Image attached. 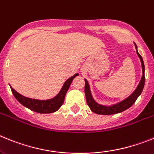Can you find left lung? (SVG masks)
Returning a JSON list of instances; mask_svg holds the SVG:
<instances>
[{
  "mask_svg": "<svg viewBox=\"0 0 154 154\" xmlns=\"http://www.w3.org/2000/svg\"><path fill=\"white\" fill-rule=\"evenodd\" d=\"M135 47L136 49V53L138 55L139 58L140 60L142 65V75L141 80H140V83H139L138 86L136 88V90L133 92L132 94L126 97L123 101L118 102L114 105H112L110 106H107V105H102L96 102L95 100L92 97L91 92L90 90V86L88 84V81L86 79H85V97H86L87 104L89 106L91 110L93 112L98 115H105V116H109V115H114L117 114V113H120L122 112L123 111L126 110L129 108H130L132 105L135 103L136 99L138 98L139 96L141 94L143 89L144 88V85H145V75H144V71H145V66H144V63L143 60V58L140 55V53L137 51V45L136 43H134Z\"/></svg>",
  "mask_w": 154,
  "mask_h": 154,
  "instance_id": "obj_1",
  "label": "left lung"
}]
</instances>
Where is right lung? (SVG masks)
Listing matches in <instances>:
<instances>
[{
  "label": "right lung",
  "mask_w": 154,
  "mask_h": 154,
  "mask_svg": "<svg viewBox=\"0 0 154 154\" xmlns=\"http://www.w3.org/2000/svg\"><path fill=\"white\" fill-rule=\"evenodd\" d=\"M78 75V73H75L71 77L67 79L63 84V85L60 91L59 92L57 96H55L54 97H53V98H51V99L48 100L32 99V98L25 97V96L21 95L19 93H18L11 87H10L16 99L18 100L23 106L26 107L30 110L38 112V113H43V114L53 113V112H57L60 108L61 105H63L64 99H65L66 94L67 92L68 89H69V86L71 85L72 81L74 79V77Z\"/></svg>",
  "instance_id": "obj_1"
}]
</instances>
